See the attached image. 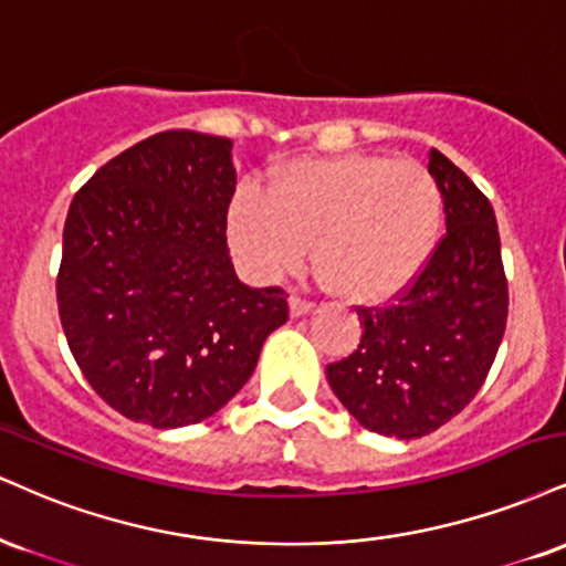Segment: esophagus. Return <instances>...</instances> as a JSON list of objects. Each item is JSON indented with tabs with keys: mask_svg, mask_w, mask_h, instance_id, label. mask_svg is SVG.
<instances>
[{
	"mask_svg": "<svg viewBox=\"0 0 566 566\" xmlns=\"http://www.w3.org/2000/svg\"><path fill=\"white\" fill-rule=\"evenodd\" d=\"M313 308H316V303L308 301V297H301V295H292L290 297L292 316H305V313H311Z\"/></svg>",
	"mask_w": 566,
	"mask_h": 566,
	"instance_id": "1",
	"label": "esophagus"
}]
</instances>
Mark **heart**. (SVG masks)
<instances>
[{
	"label": "heart",
	"instance_id": "obj_1",
	"mask_svg": "<svg viewBox=\"0 0 566 566\" xmlns=\"http://www.w3.org/2000/svg\"><path fill=\"white\" fill-rule=\"evenodd\" d=\"M442 227L440 184L417 160L387 155L295 160L269 192H242L229 210V240L255 274L313 263L350 301L403 290L432 255Z\"/></svg>",
	"mask_w": 566,
	"mask_h": 566
}]
</instances>
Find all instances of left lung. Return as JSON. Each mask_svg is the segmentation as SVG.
I'll list each match as a JSON object with an SVG mask.
<instances>
[{
  "mask_svg": "<svg viewBox=\"0 0 566 566\" xmlns=\"http://www.w3.org/2000/svg\"><path fill=\"white\" fill-rule=\"evenodd\" d=\"M446 234L387 305H356L360 343L326 366L332 390L366 430L417 440L472 403L501 348L509 282L493 206L430 149Z\"/></svg>",
  "mask_w": 566,
  "mask_h": 566,
  "instance_id": "8db88e82",
  "label": "left lung"
}]
</instances>
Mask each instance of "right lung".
<instances>
[{"label": "right lung", "instance_id": "1", "mask_svg": "<svg viewBox=\"0 0 566 566\" xmlns=\"http://www.w3.org/2000/svg\"><path fill=\"white\" fill-rule=\"evenodd\" d=\"M227 136L160 132L107 160L73 197L57 311L81 374L107 406L171 430L213 417L287 322L282 287L234 274Z\"/></svg>", "mask_w": 566, "mask_h": 566}]
</instances>
